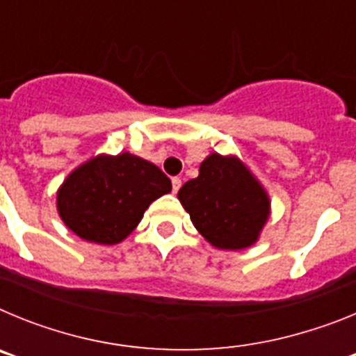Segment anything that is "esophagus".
<instances>
[{
	"label": "esophagus",
	"mask_w": 356,
	"mask_h": 356,
	"mask_svg": "<svg viewBox=\"0 0 356 356\" xmlns=\"http://www.w3.org/2000/svg\"><path fill=\"white\" fill-rule=\"evenodd\" d=\"M172 193H178V191H180V187H181V178H178V176H175V178H172Z\"/></svg>",
	"instance_id": "esophagus-1"
}]
</instances>
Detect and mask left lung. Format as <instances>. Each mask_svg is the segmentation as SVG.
I'll return each mask as SVG.
<instances>
[{"mask_svg":"<svg viewBox=\"0 0 356 356\" xmlns=\"http://www.w3.org/2000/svg\"><path fill=\"white\" fill-rule=\"evenodd\" d=\"M194 228L217 250L238 251L259 241L271 200L259 178L235 155L210 153L200 175L178 191Z\"/></svg>","mask_w":356,"mask_h":356,"instance_id":"8db88e82","label":"left lung"}]
</instances>
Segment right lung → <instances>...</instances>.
<instances>
[{
	"instance_id": "obj_1",
	"label": "right lung",
	"mask_w": 356,
	"mask_h": 356,
	"mask_svg": "<svg viewBox=\"0 0 356 356\" xmlns=\"http://www.w3.org/2000/svg\"><path fill=\"white\" fill-rule=\"evenodd\" d=\"M171 188V180L155 163L128 151L103 153L69 172L56 191V210L72 234L112 246L124 241L147 207Z\"/></svg>"
}]
</instances>
